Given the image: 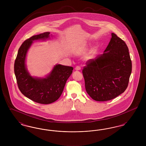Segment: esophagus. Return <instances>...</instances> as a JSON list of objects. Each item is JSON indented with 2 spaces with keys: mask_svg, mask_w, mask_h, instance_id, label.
Here are the masks:
<instances>
[{
  "mask_svg": "<svg viewBox=\"0 0 146 146\" xmlns=\"http://www.w3.org/2000/svg\"><path fill=\"white\" fill-rule=\"evenodd\" d=\"M75 70H81V68H80V66H77L76 67V68H75Z\"/></svg>",
  "mask_w": 146,
  "mask_h": 146,
  "instance_id": "obj_1",
  "label": "esophagus"
}]
</instances>
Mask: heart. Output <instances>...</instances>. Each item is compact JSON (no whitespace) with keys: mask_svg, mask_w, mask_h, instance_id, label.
Here are the masks:
<instances>
[{"mask_svg":"<svg viewBox=\"0 0 146 146\" xmlns=\"http://www.w3.org/2000/svg\"><path fill=\"white\" fill-rule=\"evenodd\" d=\"M86 49H87L86 46V45H84V46H82L81 48H80L79 49L78 51V52L79 53H80V54L84 53V52L86 51Z\"/></svg>","mask_w":146,"mask_h":146,"instance_id":"obj_1","label":"heart"}]
</instances>
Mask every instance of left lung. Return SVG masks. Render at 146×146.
I'll list each match as a JSON object with an SVG mask.
<instances>
[{"mask_svg":"<svg viewBox=\"0 0 146 146\" xmlns=\"http://www.w3.org/2000/svg\"><path fill=\"white\" fill-rule=\"evenodd\" d=\"M131 71L132 62L127 45L112 33L104 54L89 60L84 67L86 91L95 101L112 100L126 89Z\"/></svg>","mask_w":146,"mask_h":146,"instance_id":"obj_1","label":"left lung"}]
</instances>
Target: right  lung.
Instances as JSON below:
<instances>
[{"instance_id":"right-lung-1","label":"right lung","mask_w":146,"mask_h":146,"mask_svg":"<svg viewBox=\"0 0 146 146\" xmlns=\"http://www.w3.org/2000/svg\"><path fill=\"white\" fill-rule=\"evenodd\" d=\"M49 32L33 35L23 42L19 49L14 63V72L19 90L26 97L40 104H50L57 100L62 93L73 68L57 64L49 76L36 78L31 76L26 70L25 58L33 40L49 38Z\"/></svg>"}]
</instances>
